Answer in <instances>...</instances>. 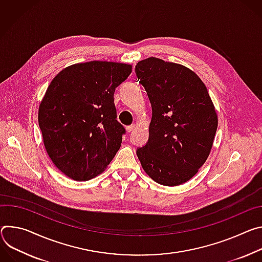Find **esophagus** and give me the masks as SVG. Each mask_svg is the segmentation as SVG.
I'll list each match as a JSON object with an SVG mask.
<instances>
[{"mask_svg": "<svg viewBox=\"0 0 262 262\" xmlns=\"http://www.w3.org/2000/svg\"><path fill=\"white\" fill-rule=\"evenodd\" d=\"M134 128H135V125H130V126H127V127H126V130H127L128 132H131V131L134 130Z\"/></svg>", "mask_w": 262, "mask_h": 262, "instance_id": "esophagus-1", "label": "esophagus"}]
</instances>
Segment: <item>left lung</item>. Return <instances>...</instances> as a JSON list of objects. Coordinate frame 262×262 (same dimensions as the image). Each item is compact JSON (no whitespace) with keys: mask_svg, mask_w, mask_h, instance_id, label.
<instances>
[{"mask_svg":"<svg viewBox=\"0 0 262 262\" xmlns=\"http://www.w3.org/2000/svg\"><path fill=\"white\" fill-rule=\"evenodd\" d=\"M136 76L152 105L149 140L136 154L147 175L165 186L190 180L210 154L217 113L205 84L188 68L156 57Z\"/></svg>","mask_w":262,"mask_h":262,"instance_id":"8db88e82","label":"left lung"}]
</instances>
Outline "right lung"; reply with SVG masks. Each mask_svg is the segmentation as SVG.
<instances>
[{
    "label": "right lung",
    "instance_id": "obj_1",
    "mask_svg": "<svg viewBox=\"0 0 262 262\" xmlns=\"http://www.w3.org/2000/svg\"><path fill=\"white\" fill-rule=\"evenodd\" d=\"M131 72V64L94 60L63 69L50 83L38 125L49 157L69 178H95L119 151L126 131L113 94Z\"/></svg>",
    "mask_w": 262,
    "mask_h": 262
}]
</instances>
